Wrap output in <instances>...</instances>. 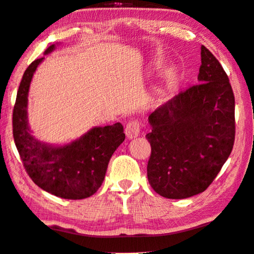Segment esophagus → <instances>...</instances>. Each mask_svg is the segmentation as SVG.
<instances>
[{"mask_svg":"<svg viewBox=\"0 0 254 254\" xmlns=\"http://www.w3.org/2000/svg\"><path fill=\"white\" fill-rule=\"evenodd\" d=\"M124 132H126V135L127 136V139H134V137L139 136L140 122L137 121V120H131V121L127 124Z\"/></svg>","mask_w":254,"mask_h":254,"instance_id":"esophagus-1","label":"esophagus"}]
</instances>
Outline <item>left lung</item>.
Segmentation results:
<instances>
[{"mask_svg": "<svg viewBox=\"0 0 254 254\" xmlns=\"http://www.w3.org/2000/svg\"><path fill=\"white\" fill-rule=\"evenodd\" d=\"M197 81L149 115L147 180L168 199L205 191L233 149V91L227 73L204 45Z\"/></svg>", "mask_w": 254, "mask_h": 254, "instance_id": "obj_1", "label": "left lung"}]
</instances>
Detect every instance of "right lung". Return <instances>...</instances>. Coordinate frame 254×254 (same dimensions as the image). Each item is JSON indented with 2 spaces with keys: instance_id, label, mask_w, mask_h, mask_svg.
I'll return each mask as SVG.
<instances>
[{
  "instance_id": "obj_1",
  "label": "right lung",
  "mask_w": 254,
  "mask_h": 254,
  "mask_svg": "<svg viewBox=\"0 0 254 254\" xmlns=\"http://www.w3.org/2000/svg\"><path fill=\"white\" fill-rule=\"evenodd\" d=\"M55 44L44 55L52 52ZM44 57L26 68L13 110V136L23 165L36 186L55 196L81 200L102 186L112 154L126 139L121 123L94 127L79 139L63 145L41 142L32 135L27 121V96L36 68Z\"/></svg>"
}]
</instances>
